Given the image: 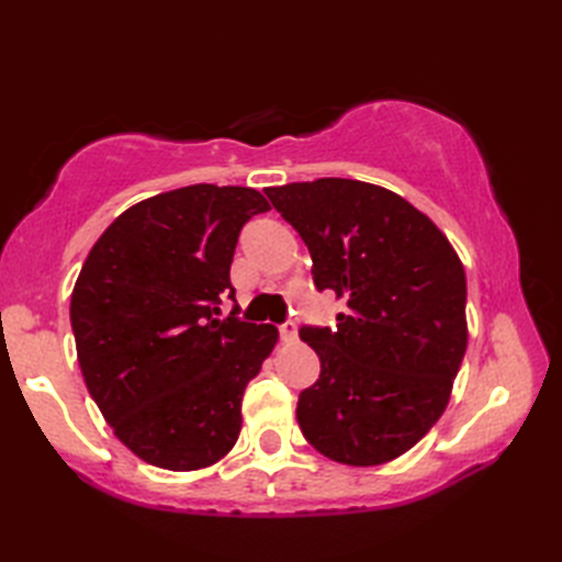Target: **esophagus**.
<instances>
[{"mask_svg": "<svg viewBox=\"0 0 562 562\" xmlns=\"http://www.w3.org/2000/svg\"><path fill=\"white\" fill-rule=\"evenodd\" d=\"M280 338H282V340H294V338H296L294 321H284V324L280 326Z\"/></svg>", "mask_w": 562, "mask_h": 562, "instance_id": "34e87169", "label": "esophagus"}]
</instances>
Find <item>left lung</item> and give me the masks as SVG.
Segmentation results:
<instances>
[{
    "label": "left lung",
    "mask_w": 562,
    "mask_h": 562,
    "mask_svg": "<svg viewBox=\"0 0 562 562\" xmlns=\"http://www.w3.org/2000/svg\"><path fill=\"white\" fill-rule=\"evenodd\" d=\"M266 195L312 254L316 288L348 304L336 328L300 330L321 360L296 403L302 435L338 463L398 459L445 413L469 345L457 250L427 214L374 183L318 178Z\"/></svg>",
    "instance_id": "left-lung-1"
}]
</instances>
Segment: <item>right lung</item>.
I'll return each instance as SVG.
<instances>
[{
	"label": "right lung",
	"mask_w": 562,
	"mask_h": 562,
	"mask_svg": "<svg viewBox=\"0 0 562 562\" xmlns=\"http://www.w3.org/2000/svg\"><path fill=\"white\" fill-rule=\"evenodd\" d=\"M270 205L254 188L198 183L125 210L89 250L71 292L77 360L123 445L166 471L232 451L248 381L272 352V324L217 318L234 300L241 226Z\"/></svg>",
	"instance_id": "right-lung-1"
}]
</instances>
